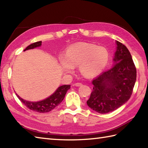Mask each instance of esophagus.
<instances>
[{
	"instance_id": "esophagus-1",
	"label": "esophagus",
	"mask_w": 148,
	"mask_h": 148,
	"mask_svg": "<svg viewBox=\"0 0 148 148\" xmlns=\"http://www.w3.org/2000/svg\"><path fill=\"white\" fill-rule=\"evenodd\" d=\"M75 85H76V87H79V86L82 85V83H75Z\"/></svg>"
}]
</instances>
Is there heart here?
<instances>
[{"label":"heart","instance_id":"obj_1","mask_svg":"<svg viewBox=\"0 0 148 148\" xmlns=\"http://www.w3.org/2000/svg\"><path fill=\"white\" fill-rule=\"evenodd\" d=\"M109 60V53L106 48L87 42L72 45L67 48L65 56H61V68L65 72H72L74 66H78L85 76L100 74L106 68Z\"/></svg>","mask_w":148,"mask_h":148}]
</instances>
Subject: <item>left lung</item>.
<instances>
[{
	"label": "left lung",
	"instance_id": "left-lung-1",
	"mask_svg": "<svg viewBox=\"0 0 148 148\" xmlns=\"http://www.w3.org/2000/svg\"><path fill=\"white\" fill-rule=\"evenodd\" d=\"M116 64L92 80L93 89L87 103L101 114L119 108L130 98L136 78V69L125 45L116 41Z\"/></svg>",
	"mask_w": 148,
	"mask_h": 148
}]
</instances>
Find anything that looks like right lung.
<instances>
[{
    "label": "right lung",
    "instance_id": "obj_1",
    "mask_svg": "<svg viewBox=\"0 0 148 148\" xmlns=\"http://www.w3.org/2000/svg\"><path fill=\"white\" fill-rule=\"evenodd\" d=\"M41 41H37L36 42H34L31 45H29L28 47L26 48V49L24 50L25 51L26 50L32 49L37 47H40L41 45ZM70 87L71 85H65L60 86L56 92L51 95L50 97L47 98L44 100L37 101V102H32L28 101L23 100L21 98H20L17 94L16 95L18 97V98L23 102L24 105H25L26 107H28L32 111L41 112V113H45V112H48L52 111L53 109H55L56 107L60 104L61 101L65 98V96Z\"/></svg>",
    "mask_w": 148,
    "mask_h": 148
}]
</instances>
